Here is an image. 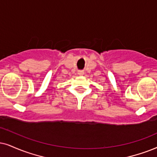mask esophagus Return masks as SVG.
<instances>
[{"mask_svg": "<svg viewBox=\"0 0 157 157\" xmlns=\"http://www.w3.org/2000/svg\"><path fill=\"white\" fill-rule=\"evenodd\" d=\"M83 74H84V72H83V71H82V70L78 71V75H82Z\"/></svg>", "mask_w": 157, "mask_h": 157, "instance_id": "esophagus-1", "label": "esophagus"}]
</instances>
